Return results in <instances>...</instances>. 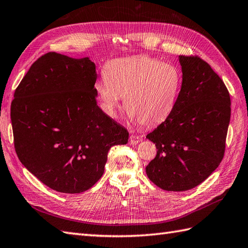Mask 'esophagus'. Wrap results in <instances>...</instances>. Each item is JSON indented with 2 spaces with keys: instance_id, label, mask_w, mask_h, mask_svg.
<instances>
[{
  "instance_id": "1",
  "label": "esophagus",
  "mask_w": 248,
  "mask_h": 248,
  "mask_svg": "<svg viewBox=\"0 0 248 248\" xmlns=\"http://www.w3.org/2000/svg\"><path fill=\"white\" fill-rule=\"evenodd\" d=\"M140 141V138L138 135H131L129 138V144L130 145H136Z\"/></svg>"
}]
</instances>
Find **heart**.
<instances>
[{"label": "heart", "instance_id": "obj_1", "mask_svg": "<svg viewBox=\"0 0 248 248\" xmlns=\"http://www.w3.org/2000/svg\"><path fill=\"white\" fill-rule=\"evenodd\" d=\"M103 77L93 86L103 112L115 118L124 98L129 117L144 127H154L168 118L182 85L179 67L149 56L109 61Z\"/></svg>", "mask_w": 248, "mask_h": 248}]
</instances>
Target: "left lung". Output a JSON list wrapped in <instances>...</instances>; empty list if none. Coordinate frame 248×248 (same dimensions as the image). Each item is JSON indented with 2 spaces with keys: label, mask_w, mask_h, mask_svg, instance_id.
<instances>
[{
  "label": "left lung",
  "mask_w": 248,
  "mask_h": 248,
  "mask_svg": "<svg viewBox=\"0 0 248 248\" xmlns=\"http://www.w3.org/2000/svg\"><path fill=\"white\" fill-rule=\"evenodd\" d=\"M182 85L172 113L146 136L156 155L146 173L165 191L183 192L203 182L218 167L230 121L224 82L198 56H179Z\"/></svg>",
  "instance_id": "obj_1"
}]
</instances>
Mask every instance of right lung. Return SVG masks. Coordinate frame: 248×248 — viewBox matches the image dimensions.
<instances>
[{
    "label": "right lung",
    "instance_id": "right-lung-1",
    "mask_svg": "<svg viewBox=\"0 0 248 248\" xmlns=\"http://www.w3.org/2000/svg\"><path fill=\"white\" fill-rule=\"evenodd\" d=\"M96 65L50 52L24 76L10 108L20 162L60 193L87 191L104 172L110 147L129 132L97 105Z\"/></svg>",
    "mask_w": 248,
    "mask_h": 248
}]
</instances>
